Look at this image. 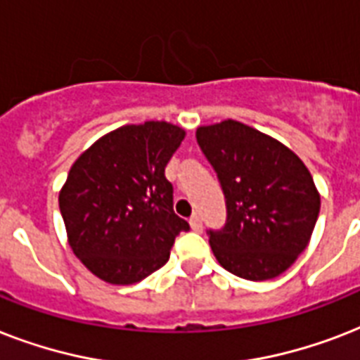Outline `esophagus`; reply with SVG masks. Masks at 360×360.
<instances>
[{
  "label": "esophagus",
  "mask_w": 360,
  "mask_h": 360,
  "mask_svg": "<svg viewBox=\"0 0 360 360\" xmlns=\"http://www.w3.org/2000/svg\"><path fill=\"white\" fill-rule=\"evenodd\" d=\"M188 224H191V228L194 231H202V219H200L198 214L191 217V220H188Z\"/></svg>",
  "instance_id": "34e87169"
}]
</instances>
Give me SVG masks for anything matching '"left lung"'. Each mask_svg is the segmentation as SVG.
<instances>
[{
	"label": "left lung",
	"instance_id": "1",
	"mask_svg": "<svg viewBox=\"0 0 360 360\" xmlns=\"http://www.w3.org/2000/svg\"><path fill=\"white\" fill-rule=\"evenodd\" d=\"M196 138L228 207L224 228L209 231L214 257L240 278H276L312 237L319 214L312 175L290 147L239 121L198 127Z\"/></svg>",
	"mask_w": 360,
	"mask_h": 360
}]
</instances>
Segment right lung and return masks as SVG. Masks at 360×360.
Instances as JSON below:
<instances>
[{
	"label": "right lung",
	"instance_id": "1",
	"mask_svg": "<svg viewBox=\"0 0 360 360\" xmlns=\"http://www.w3.org/2000/svg\"><path fill=\"white\" fill-rule=\"evenodd\" d=\"M185 130L166 121L124 124L98 138L72 164L59 211L75 256L97 278L140 282L168 262L191 226L174 213L164 168Z\"/></svg>",
	"mask_w": 360,
	"mask_h": 360
}]
</instances>
